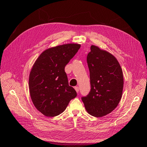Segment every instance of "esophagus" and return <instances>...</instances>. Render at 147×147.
Masks as SVG:
<instances>
[{"instance_id": "esophagus-1", "label": "esophagus", "mask_w": 147, "mask_h": 147, "mask_svg": "<svg viewBox=\"0 0 147 147\" xmlns=\"http://www.w3.org/2000/svg\"><path fill=\"white\" fill-rule=\"evenodd\" d=\"M74 88H75V91H77V93H78V91H79V88H78V86H75Z\"/></svg>"}]
</instances>
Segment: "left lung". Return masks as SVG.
I'll return each instance as SVG.
<instances>
[{
    "label": "left lung",
    "mask_w": 147,
    "mask_h": 147,
    "mask_svg": "<svg viewBox=\"0 0 147 147\" xmlns=\"http://www.w3.org/2000/svg\"><path fill=\"white\" fill-rule=\"evenodd\" d=\"M91 90L82 97L87 112L102 117L117 107L123 89V75L118 61L110 53L94 45L87 55Z\"/></svg>",
    "instance_id": "left-lung-1"
}]
</instances>
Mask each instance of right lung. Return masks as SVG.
I'll use <instances>...</instances> for the list:
<instances>
[{
  "instance_id": "obj_1",
  "label": "right lung",
  "mask_w": 147,
  "mask_h": 147,
  "mask_svg": "<svg viewBox=\"0 0 147 147\" xmlns=\"http://www.w3.org/2000/svg\"><path fill=\"white\" fill-rule=\"evenodd\" d=\"M80 48L78 44L57 46L44 51L35 62L29 75V86L34 106L45 116L63 113L77 96L69 85L65 67Z\"/></svg>"
}]
</instances>
